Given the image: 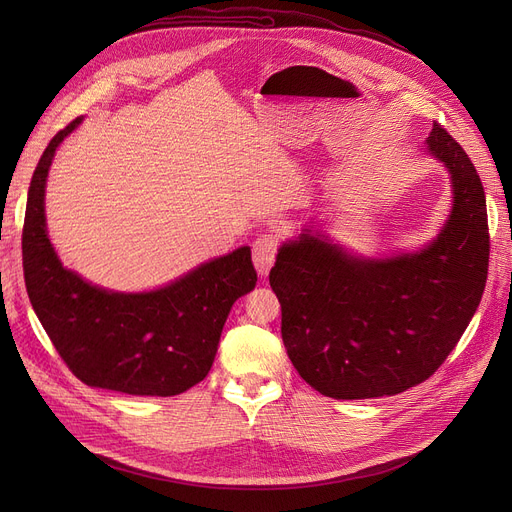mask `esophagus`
<instances>
[{"instance_id":"obj_1","label":"esophagus","mask_w":512,"mask_h":512,"mask_svg":"<svg viewBox=\"0 0 512 512\" xmlns=\"http://www.w3.org/2000/svg\"><path fill=\"white\" fill-rule=\"evenodd\" d=\"M278 234L274 232H265L261 236L255 238L253 242V263L257 267L259 276H267L272 270V265L276 261V253H278Z\"/></svg>"}]
</instances>
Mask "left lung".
<instances>
[{
  "label": "left lung",
  "instance_id": "8db88e82",
  "mask_svg": "<svg viewBox=\"0 0 512 512\" xmlns=\"http://www.w3.org/2000/svg\"><path fill=\"white\" fill-rule=\"evenodd\" d=\"M427 149L452 180V213L419 253L348 257L301 234L280 247L270 284L282 340L301 378L330 398L405 392L446 361L488 280L486 193L465 149L434 122Z\"/></svg>",
  "mask_w": 512,
  "mask_h": 512
}]
</instances>
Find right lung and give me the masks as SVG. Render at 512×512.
I'll return each mask as SVG.
<instances>
[{
    "label": "right lung",
    "instance_id": "right-lung-1",
    "mask_svg": "<svg viewBox=\"0 0 512 512\" xmlns=\"http://www.w3.org/2000/svg\"><path fill=\"white\" fill-rule=\"evenodd\" d=\"M80 120L49 141L31 180L22 228L26 292L80 382L132 396H176L209 373L234 301L255 288L251 249L143 294L103 290L66 270L47 238L43 199L51 159Z\"/></svg>",
    "mask_w": 512,
    "mask_h": 512
}]
</instances>
